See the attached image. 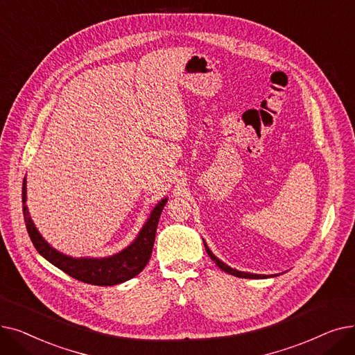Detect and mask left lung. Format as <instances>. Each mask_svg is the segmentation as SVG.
Listing matches in <instances>:
<instances>
[{
    "label": "left lung",
    "mask_w": 355,
    "mask_h": 355,
    "mask_svg": "<svg viewBox=\"0 0 355 355\" xmlns=\"http://www.w3.org/2000/svg\"><path fill=\"white\" fill-rule=\"evenodd\" d=\"M204 245H205V250H207V252H208V256L211 257V260L221 268V270H224L225 273H228V275H232V276H237V277H243V279H268V277H275V276H279V275H254V273H247V272H240V270H237V268H232V267H230L228 264H225L224 261H221L219 260L218 257H215V254H212V251L209 250V247L207 245V243L204 241Z\"/></svg>",
    "instance_id": "8db88e82"
}]
</instances>
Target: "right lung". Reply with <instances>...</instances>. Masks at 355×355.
<instances>
[{
  "label": "right lung",
  "mask_w": 355,
  "mask_h": 355,
  "mask_svg": "<svg viewBox=\"0 0 355 355\" xmlns=\"http://www.w3.org/2000/svg\"><path fill=\"white\" fill-rule=\"evenodd\" d=\"M27 202V183L26 178L23 180V214L24 221L27 227V232L31 239V243L35 244L36 250L40 254L60 268L66 275L72 276L76 280L83 283L96 284V286H114L124 283L134 276H137L141 270L147 266L151 251H153L156 230L159 224L160 214L166 205L167 198H163L159 204L151 209L150 216L141 227L139 235L130 245L121 250L116 254L110 257H72L66 256L63 252L58 251L50 245L36 228L35 223L30 216L28 208L26 205Z\"/></svg>",
  "instance_id": "right-lung-1"
}]
</instances>
